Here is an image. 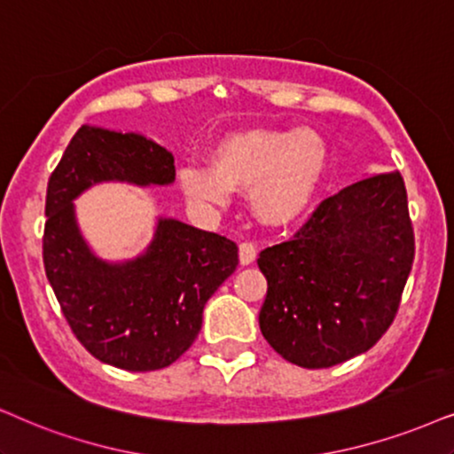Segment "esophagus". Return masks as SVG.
I'll return each mask as SVG.
<instances>
[{"instance_id": "34e87169", "label": "esophagus", "mask_w": 454, "mask_h": 454, "mask_svg": "<svg viewBox=\"0 0 454 454\" xmlns=\"http://www.w3.org/2000/svg\"><path fill=\"white\" fill-rule=\"evenodd\" d=\"M257 257V249L254 243H240L239 245V262L240 266H249V263H254Z\"/></svg>"}]
</instances>
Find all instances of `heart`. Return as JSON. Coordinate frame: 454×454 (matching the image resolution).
Here are the masks:
<instances>
[{"label": "heart", "mask_w": 454, "mask_h": 454, "mask_svg": "<svg viewBox=\"0 0 454 454\" xmlns=\"http://www.w3.org/2000/svg\"><path fill=\"white\" fill-rule=\"evenodd\" d=\"M329 169V145L312 128H247L211 146L209 168L184 165L177 184L188 200L223 205L249 194V209L268 228L294 226L312 209Z\"/></svg>", "instance_id": "obj_1"}]
</instances>
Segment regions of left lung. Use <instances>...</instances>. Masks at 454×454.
<instances>
[{
	"label": "left lung",
	"mask_w": 454,
	"mask_h": 454,
	"mask_svg": "<svg viewBox=\"0 0 454 454\" xmlns=\"http://www.w3.org/2000/svg\"><path fill=\"white\" fill-rule=\"evenodd\" d=\"M415 257L398 171L326 199L294 240L268 247L260 329L285 360L326 369L375 346L392 325Z\"/></svg>",
	"instance_id": "obj_1"
}]
</instances>
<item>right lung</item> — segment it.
<instances>
[{"label": "right lung", "instance_id": "add662e5", "mask_svg": "<svg viewBox=\"0 0 454 454\" xmlns=\"http://www.w3.org/2000/svg\"><path fill=\"white\" fill-rule=\"evenodd\" d=\"M174 180V154L151 137L82 125L48 182L45 277L83 348L123 371L165 369L192 346L205 303L237 270L239 247L159 215L140 254L102 260L83 237L74 200L106 182L146 188Z\"/></svg>", "mask_w": 454, "mask_h": 454}]
</instances>
